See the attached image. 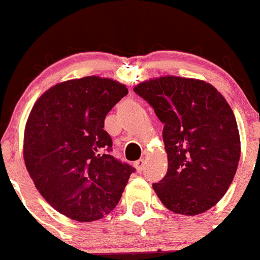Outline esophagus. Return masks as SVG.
I'll return each instance as SVG.
<instances>
[{"mask_svg":"<svg viewBox=\"0 0 260 260\" xmlns=\"http://www.w3.org/2000/svg\"><path fill=\"white\" fill-rule=\"evenodd\" d=\"M134 166H135L136 171H138V172H143L144 171V167H145V160H144V159H139V160H136L135 163H134Z\"/></svg>","mask_w":260,"mask_h":260,"instance_id":"1","label":"esophagus"}]
</instances>
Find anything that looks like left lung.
<instances>
[{"label":"left lung","mask_w":260,"mask_h":260,"mask_svg":"<svg viewBox=\"0 0 260 260\" xmlns=\"http://www.w3.org/2000/svg\"><path fill=\"white\" fill-rule=\"evenodd\" d=\"M164 124L166 177L153 184L161 204L176 214H202L233 182L240 136L230 105L205 81L166 76L135 86Z\"/></svg>","instance_id":"left-lung-1"}]
</instances>
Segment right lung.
Masks as SVG:
<instances>
[{"label":"right lung","mask_w":260,"mask_h":260,"mask_svg":"<svg viewBox=\"0 0 260 260\" xmlns=\"http://www.w3.org/2000/svg\"><path fill=\"white\" fill-rule=\"evenodd\" d=\"M127 94L125 84L89 76L61 82L32 106L24 160L40 194L72 220L89 222L119 204L135 168L114 155L105 117Z\"/></svg>","instance_id":"add662e5"}]
</instances>
